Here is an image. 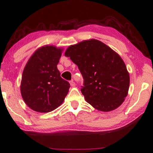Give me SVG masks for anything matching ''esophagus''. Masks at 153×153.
Returning <instances> with one entry per match:
<instances>
[{
  "label": "esophagus",
  "mask_w": 153,
  "mask_h": 153,
  "mask_svg": "<svg viewBox=\"0 0 153 153\" xmlns=\"http://www.w3.org/2000/svg\"><path fill=\"white\" fill-rule=\"evenodd\" d=\"M70 85H71V87H74L75 85H76V84H75V82H74L73 80H72V81H70Z\"/></svg>",
  "instance_id": "obj_1"
}]
</instances>
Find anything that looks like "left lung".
I'll return each instance as SVG.
<instances>
[{
    "label": "left lung",
    "mask_w": 153,
    "mask_h": 153,
    "mask_svg": "<svg viewBox=\"0 0 153 153\" xmlns=\"http://www.w3.org/2000/svg\"><path fill=\"white\" fill-rule=\"evenodd\" d=\"M65 56L78 66L84 80L81 91L93 108L109 111L124 102L130 76L116 52L99 40L90 39L69 46Z\"/></svg>",
    "instance_id": "1"
}]
</instances>
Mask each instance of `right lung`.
I'll use <instances>...</instances> for the list:
<instances>
[{"label":"right lung","mask_w":153,"mask_h":153,"mask_svg":"<svg viewBox=\"0 0 153 153\" xmlns=\"http://www.w3.org/2000/svg\"><path fill=\"white\" fill-rule=\"evenodd\" d=\"M62 51L53 45L40 48L31 56L23 70L21 95L34 111L47 113L54 110L68 94L69 82L62 78L57 68Z\"/></svg>","instance_id":"right-lung-1"}]
</instances>
